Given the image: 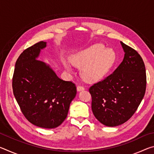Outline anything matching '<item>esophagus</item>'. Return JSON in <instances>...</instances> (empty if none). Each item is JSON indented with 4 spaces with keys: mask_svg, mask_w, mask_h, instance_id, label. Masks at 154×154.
<instances>
[{
    "mask_svg": "<svg viewBox=\"0 0 154 154\" xmlns=\"http://www.w3.org/2000/svg\"><path fill=\"white\" fill-rule=\"evenodd\" d=\"M77 90L78 92H79V91L84 90H85V88H84V87L82 86V85H77Z\"/></svg>",
    "mask_w": 154,
    "mask_h": 154,
    "instance_id": "34e87169",
    "label": "esophagus"
}]
</instances>
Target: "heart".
I'll list each match as a JSON object with an SVG mask.
<instances>
[{
	"mask_svg": "<svg viewBox=\"0 0 154 154\" xmlns=\"http://www.w3.org/2000/svg\"><path fill=\"white\" fill-rule=\"evenodd\" d=\"M114 61V54L110 49H105L103 44H95L83 49L71 58V63L81 68L80 74L88 82H96L107 73ZM68 71L71 69L65 63Z\"/></svg>",
	"mask_w": 154,
	"mask_h": 154,
	"instance_id": "obj_1",
	"label": "heart"
}]
</instances>
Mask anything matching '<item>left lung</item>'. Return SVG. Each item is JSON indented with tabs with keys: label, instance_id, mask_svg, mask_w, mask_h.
I'll return each mask as SVG.
<instances>
[{
	"label": "left lung",
	"instance_id": "left-lung-1",
	"mask_svg": "<svg viewBox=\"0 0 154 154\" xmlns=\"http://www.w3.org/2000/svg\"><path fill=\"white\" fill-rule=\"evenodd\" d=\"M125 52L122 63L100 82L90 88L92 110L95 118L106 126H117L133 116L144 97L146 71L139 53L120 42Z\"/></svg>",
	"mask_w": 154,
	"mask_h": 154
}]
</instances>
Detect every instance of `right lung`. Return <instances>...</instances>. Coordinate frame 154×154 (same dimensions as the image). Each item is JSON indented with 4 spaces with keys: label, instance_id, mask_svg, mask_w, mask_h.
Here are the masks:
<instances>
[{
    "label": "right lung",
    "instance_id": "obj_1",
    "mask_svg": "<svg viewBox=\"0 0 154 154\" xmlns=\"http://www.w3.org/2000/svg\"><path fill=\"white\" fill-rule=\"evenodd\" d=\"M46 46V42L40 41L20 54L12 87L21 111L30 123L54 128L66 119L77 90L75 83L60 79L49 65L36 60Z\"/></svg>",
    "mask_w": 154,
    "mask_h": 154
}]
</instances>
